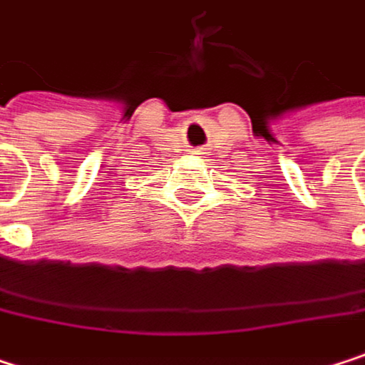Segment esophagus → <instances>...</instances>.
I'll list each match as a JSON object with an SVG mask.
<instances>
[{"instance_id":"1","label":"esophagus","mask_w":365,"mask_h":365,"mask_svg":"<svg viewBox=\"0 0 365 365\" xmlns=\"http://www.w3.org/2000/svg\"><path fill=\"white\" fill-rule=\"evenodd\" d=\"M192 154H196V156H207V152H205L202 148H194V150H192Z\"/></svg>"}]
</instances>
